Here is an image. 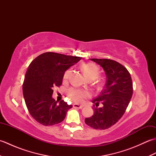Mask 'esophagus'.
<instances>
[{
	"label": "esophagus",
	"instance_id": "1",
	"mask_svg": "<svg viewBox=\"0 0 156 156\" xmlns=\"http://www.w3.org/2000/svg\"><path fill=\"white\" fill-rule=\"evenodd\" d=\"M73 107H74V108H83L84 106L78 105V104H74V105H73Z\"/></svg>",
	"mask_w": 156,
	"mask_h": 156
}]
</instances>
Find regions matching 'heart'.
Listing matches in <instances>:
<instances>
[{
  "mask_svg": "<svg viewBox=\"0 0 156 156\" xmlns=\"http://www.w3.org/2000/svg\"><path fill=\"white\" fill-rule=\"evenodd\" d=\"M82 71H83L86 77L88 79H95L99 75V69L97 66L88 63V64H83L82 66ZM71 74V69H69L66 70L63 76V80L66 82L69 78V76ZM68 97L75 102H82L85 99L90 97V93L88 90H82V89L70 88L67 90Z\"/></svg>",
  "mask_w": 156,
  "mask_h": 156,
  "instance_id": "heart-1",
  "label": "heart"
}]
</instances>
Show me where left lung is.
Returning a JSON list of instances; mask_svg holds the SVG:
<instances>
[{
  "mask_svg": "<svg viewBox=\"0 0 156 156\" xmlns=\"http://www.w3.org/2000/svg\"><path fill=\"white\" fill-rule=\"evenodd\" d=\"M104 69L107 82L101 94L92 102L94 115L86 118V124L95 129H107L118 122L124 115L133 95V82L130 73L123 66L108 59L93 58ZM104 107L97 108L99 102Z\"/></svg>",
  "mask_w": 156,
  "mask_h": 156,
  "instance_id": "left-lung-1",
  "label": "left lung"
}]
</instances>
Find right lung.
I'll list each match as a JSON object with an SVG mask.
<instances>
[{
  "label": "right lung",
  "mask_w": 156,
  "mask_h": 156,
  "mask_svg": "<svg viewBox=\"0 0 156 156\" xmlns=\"http://www.w3.org/2000/svg\"><path fill=\"white\" fill-rule=\"evenodd\" d=\"M81 57L45 52L31 62L25 76L23 93L29 113L43 125L58 124L64 121L72 105L52 98L53 88L59 87L66 69Z\"/></svg>",
  "instance_id": "right-lung-1"
}]
</instances>
